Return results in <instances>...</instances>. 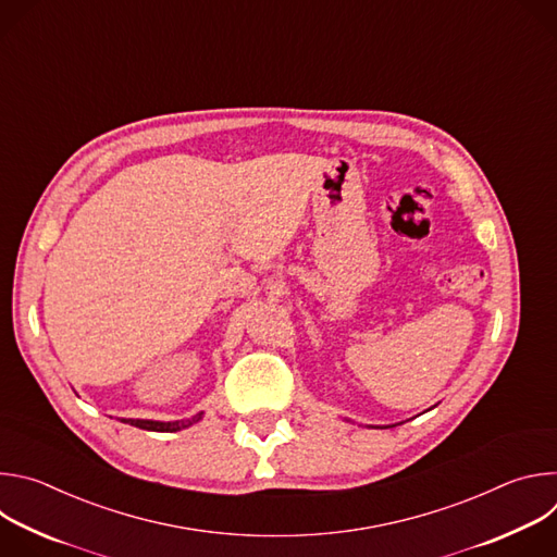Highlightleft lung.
Instances as JSON below:
<instances>
[{
	"label": "left lung",
	"mask_w": 557,
	"mask_h": 557,
	"mask_svg": "<svg viewBox=\"0 0 557 557\" xmlns=\"http://www.w3.org/2000/svg\"><path fill=\"white\" fill-rule=\"evenodd\" d=\"M396 425H401V423H396ZM396 425H383V428H396Z\"/></svg>",
	"instance_id": "1"
}]
</instances>
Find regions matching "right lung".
<instances>
[{"instance_id": "add662e5", "label": "right lung", "mask_w": 557, "mask_h": 557, "mask_svg": "<svg viewBox=\"0 0 557 557\" xmlns=\"http://www.w3.org/2000/svg\"><path fill=\"white\" fill-rule=\"evenodd\" d=\"M205 412L194 414L191 419H181V421H149V419H121V423L140 428V430H149V432H181L185 428H191L194 423L202 421Z\"/></svg>"}]
</instances>
